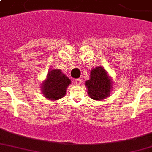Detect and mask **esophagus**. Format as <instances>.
<instances>
[{
  "label": "esophagus",
  "instance_id": "34e87169",
  "mask_svg": "<svg viewBox=\"0 0 152 152\" xmlns=\"http://www.w3.org/2000/svg\"><path fill=\"white\" fill-rule=\"evenodd\" d=\"M81 82H82L81 79H76V80H75V84H76V85H80Z\"/></svg>",
  "mask_w": 152,
  "mask_h": 152
}]
</instances>
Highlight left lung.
Listing matches in <instances>:
<instances>
[{
	"label": "left lung",
	"instance_id": "obj_1",
	"mask_svg": "<svg viewBox=\"0 0 152 152\" xmlns=\"http://www.w3.org/2000/svg\"><path fill=\"white\" fill-rule=\"evenodd\" d=\"M112 82L103 67H97L90 72V79L85 82L88 94L95 100H102L109 96Z\"/></svg>",
	"mask_w": 152,
	"mask_h": 152
}]
</instances>
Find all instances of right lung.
Here are the masks:
<instances>
[{
	"label": "right lung",
	"instance_id": "1",
	"mask_svg": "<svg viewBox=\"0 0 152 152\" xmlns=\"http://www.w3.org/2000/svg\"><path fill=\"white\" fill-rule=\"evenodd\" d=\"M71 84V80L61 70L53 69L48 72L47 78L41 85V91L47 99L57 100L66 94V88Z\"/></svg>",
	"mask_w": 152,
	"mask_h": 152
}]
</instances>
